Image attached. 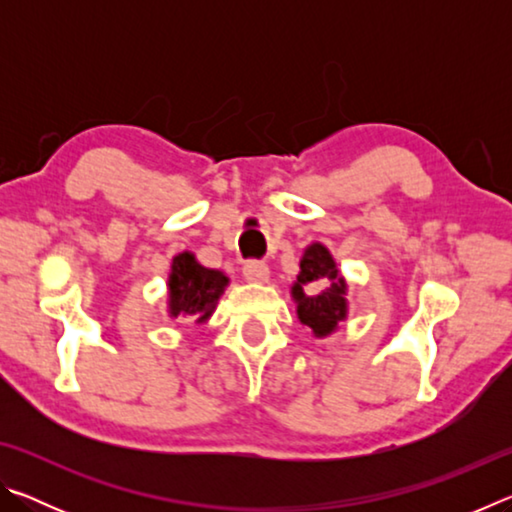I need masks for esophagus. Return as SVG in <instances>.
<instances>
[{
	"instance_id": "1",
	"label": "esophagus",
	"mask_w": 512,
	"mask_h": 512,
	"mask_svg": "<svg viewBox=\"0 0 512 512\" xmlns=\"http://www.w3.org/2000/svg\"><path fill=\"white\" fill-rule=\"evenodd\" d=\"M244 277L248 282L264 284V282H268V277H271V271H268V266L264 262H246Z\"/></svg>"
}]
</instances>
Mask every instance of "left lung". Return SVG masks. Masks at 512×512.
I'll use <instances>...</instances> for the list:
<instances>
[{
  "label": "left lung",
  "instance_id": "left-lung-1",
  "mask_svg": "<svg viewBox=\"0 0 512 512\" xmlns=\"http://www.w3.org/2000/svg\"><path fill=\"white\" fill-rule=\"evenodd\" d=\"M291 300L302 325L316 339L334 334L348 318V280L341 275L336 259L320 241H311L300 259V273L291 284Z\"/></svg>",
  "mask_w": 512,
  "mask_h": 512
}]
</instances>
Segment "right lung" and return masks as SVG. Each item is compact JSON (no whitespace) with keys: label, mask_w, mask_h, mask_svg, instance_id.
<instances>
[{"label":"right lung","mask_w":512,"mask_h":512,"mask_svg":"<svg viewBox=\"0 0 512 512\" xmlns=\"http://www.w3.org/2000/svg\"><path fill=\"white\" fill-rule=\"evenodd\" d=\"M230 277L198 262L192 250L173 255L167 275V316L203 325L212 318Z\"/></svg>","instance_id":"add662e5"}]
</instances>
